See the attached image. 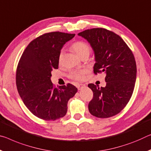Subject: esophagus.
<instances>
[{"label":"esophagus","instance_id":"1","mask_svg":"<svg viewBox=\"0 0 151 151\" xmlns=\"http://www.w3.org/2000/svg\"><path fill=\"white\" fill-rule=\"evenodd\" d=\"M85 86L86 85L85 84H78L77 85V88H78V90H81V89H82L83 87H85Z\"/></svg>","mask_w":151,"mask_h":151}]
</instances>
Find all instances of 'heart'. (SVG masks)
<instances>
[{"instance_id":"obj_1","label":"heart","mask_w":151,"mask_h":151,"mask_svg":"<svg viewBox=\"0 0 151 151\" xmlns=\"http://www.w3.org/2000/svg\"><path fill=\"white\" fill-rule=\"evenodd\" d=\"M73 48L76 52V53L80 57L82 56L83 55L88 54H89L90 52V47L88 45L85 43L84 42H76L73 44ZM64 55V50H62L60 52L58 56V61L59 63H60L63 60ZM86 73V70H73L70 73V76L71 78L75 79L76 81H82L84 78V75Z\"/></svg>"}]
</instances>
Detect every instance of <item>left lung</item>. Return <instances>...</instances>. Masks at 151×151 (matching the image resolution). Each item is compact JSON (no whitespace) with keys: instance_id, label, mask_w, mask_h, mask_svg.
Wrapping results in <instances>:
<instances>
[{"instance_id":"obj_1","label":"left lung","mask_w":151,"mask_h":151,"mask_svg":"<svg viewBox=\"0 0 151 151\" xmlns=\"http://www.w3.org/2000/svg\"><path fill=\"white\" fill-rule=\"evenodd\" d=\"M78 35L87 40L93 50L94 73L106 75L105 87L88 85L93 92L89 112L99 118L114 116L125 107L132 95L136 79L134 56L118 35L106 29H91Z\"/></svg>"}]
</instances>
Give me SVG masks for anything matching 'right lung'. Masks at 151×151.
<instances>
[{
  "instance_id": "obj_1",
  "label": "right lung",
  "mask_w": 151,
  "mask_h": 151,
  "mask_svg": "<svg viewBox=\"0 0 151 151\" xmlns=\"http://www.w3.org/2000/svg\"><path fill=\"white\" fill-rule=\"evenodd\" d=\"M75 34L45 33L27 45L19 62L16 85L24 104L32 113L45 120H56L67 112L68 100L77 88L68 84L54 87L52 71L58 68V56L64 45Z\"/></svg>"
}]
</instances>
